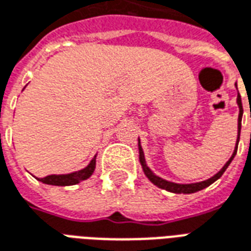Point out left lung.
Instances as JSON below:
<instances>
[{
    "instance_id": "left-lung-1",
    "label": "left lung",
    "mask_w": 251,
    "mask_h": 251,
    "mask_svg": "<svg viewBox=\"0 0 251 251\" xmlns=\"http://www.w3.org/2000/svg\"><path fill=\"white\" fill-rule=\"evenodd\" d=\"M237 103H238L239 106V116H238V137H237V145H235V150L233 155L230 157V159L227 162L225 163V166L221 169L220 172L217 173L215 176H213L209 179H206V181H202V182H196V183H174L170 182V181H166V179H162L158 176H155L149 168H148V165L145 162V157H144V151H142V148H141L140 142H138V149H140V162L142 165V169H144V173L146 177L149 178L150 181L155 185V186L161 187L163 190H168L170 193H176V194H192V193L200 192L202 189H205V187L210 186L211 183L215 182L218 178L222 176L225 173V170L227 169V166L230 165V162L233 161L234 158V155L237 154V149H238V142H239V134H241V121H242V114H244V109H242V102H241V96L238 94V97H237Z\"/></svg>"
}]
</instances>
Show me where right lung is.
Returning <instances> with one entry per match:
<instances>
[{"mask_svg": "<svg viewBox=\"0 0 251 251\" xmlns=\"http://www.w3.org/2000/svg\"><path fill=\"white\" fill-rule=\"evenodd\" d=\"M96 169V157L90 161L88 166L79 172L70 173V174H51V176H48V177L44 178H37L41 182L46 183V185H55V186H70V185H75V183H79L81 181H85L88 179L90 176L94 172Z\"/></svg>", "mask_w": 251, "mask_h": 251, "instance_id": "add662e5", "label": "right lung"}]
</instances>
